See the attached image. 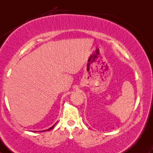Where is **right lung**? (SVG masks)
<instances>
[{
  "label": "right lung",
  "mask_w": 153,
  "mask_h": 153,
  "mask_svg": "<svg viewBox=\"0 0 153 153\" xmlns=\"http://www.w3.org/2000/svg\"><path fill=\"white\" fill-rule=\"evenodd\" d=\"M54 125H55V124H54ZM54 126H52V127H50V129H47V130H45V131H48V130H50V129H52V128H53V127H54Z\"/></svg>",
  "instance_id": "add662e5"
}]
</instances>
